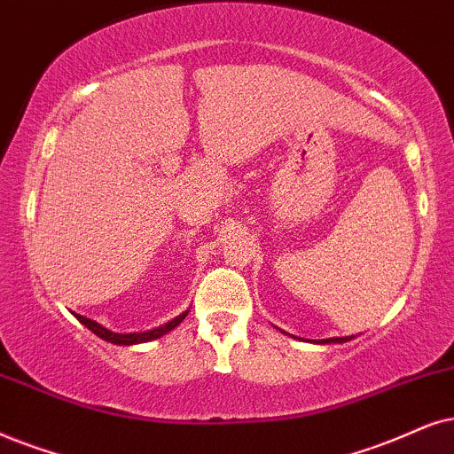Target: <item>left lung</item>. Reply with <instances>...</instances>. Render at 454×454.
<instances>
[{"mask_svg": "<svg viewBox=\"0 0 454 454\" xmlns=\"http://www.w3.org/2000/svg\"><path fill=\"white\" fill-rule=\"evenodd\" d=\"M346 341H352V335L349 337H329V340H318L314 343H346Z\"/></svg>", "mask_w": 454, "mask_h": 454, "instance_id": "obj_1", "label": "left lung"}]
</instances>
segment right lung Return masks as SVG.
Returning <instances> with one entry per match:
<instances>
[{
	"label": "right lung",
	"mask_w": 454,
	"mask_h": 454,
	"mask_svg": "<svg viewBox=\"0 0 454 454\" xmlns=\"http://www.w3.org/2000/svg\"><path fill=\"white\" fill-rule=\"evenodd\" d=\"M188 312H191V309H186V312H182L180 317L168 320V323H165V325H159V326H154V329L140 331V333H114V331H108L106 326L98 325V323H96V320L85 318V317H82V314H74V312H73V314H74V317H77L79 323L88 326V329H90L91 333H94V335H98L100 340H105V341H108V343H114V346H136V343L154 341V340H159V337L168 335L169 331H174L176 326L180 325L182 320H184V318L188 317Z\"/></svg>",
	"instance_id": "obj_1"
}]
</instances>
